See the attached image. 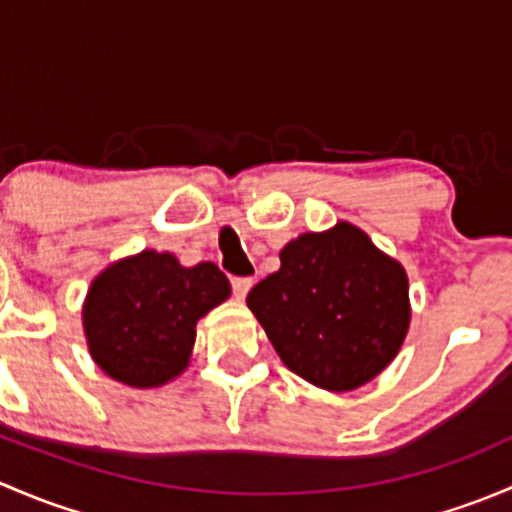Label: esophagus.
<instances>
[{
	"label": "esophagus",
	"mask_w": 512,
	"mask_h": 512,
	"mask_svg": "<svg viewBox=\"0 0 512 512\" xmlns=\"http://www.w3.org/2000/svg\"><path fill=\"white\" fill-rule=\"evenodd\" d=\"M230 285H232V294H235L237 299H245L252 287V277H232Z\"/></svg>",
	"instance_id": "34e87169"
}]
</instances>
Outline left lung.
Listing matches in <instances>:
<instances>
[{"instance_id": "left-lung-1", "label": "left lung", "mask_w": 512, "mask_h": 512, "mask_svg": "<svg viewBox=\"0 0 512 512\" xmlns=\"http://www.w3.org/2000/svg\"><path fill=\"white\" fill-rule=\"evenodd\" d=\"M280 260L250 289L247 307L287 369L329 391L374 379L409 329L404 267L349 223L299 235Z\"/></svg>"}]
</instances>
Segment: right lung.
I'll use <instances>...</instances> for the list:
<instances>
[{"mask_svg": "<svg viewBox=\"0 0 512 512\" xmlns=\"http://www.w3.org/2000/svg\"><path fill=\"white\" fill-rule=\"evenodd\" d=\"M230 297L213 262L180 267L146 250L96 277L84 307L91 356L111 379L136 389L160 386L188 366L200 317Z\"/></svg>", "mask_w": 512, "mask_h": 512, "instance_id": "obj_1", "label": "right lung"}]
</instances>
